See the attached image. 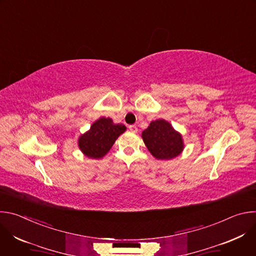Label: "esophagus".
<instances>
[{"label":"esophagus","mask_w":256,"mask_h":256,"mask_svg":"<svg viewBox=\"0 0 256 256\" xmlns=\"http://www.w3.org/2000/svg\"><path fill=\"white\" fill-rule=\"evenodd\" d=\"M128 128L130 132H138V128L136 126H128Z\"/></svg>","instance_id":"obj_1"}]
</instances>
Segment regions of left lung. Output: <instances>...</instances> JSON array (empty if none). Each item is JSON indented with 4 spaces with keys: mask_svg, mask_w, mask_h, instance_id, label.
I'll use <instances>...</instances> for the list:
<instances>
[{
    "mask_svg": "<svg viewBox=\"0 0 256 256\" xmlns=\"http://www.w3.org/2000/svg\"><path fill=\"white\" fill-rule=\"evenodd\" d=\"M142 136L148 150L157 159H172L184 149L181 136L163 120L152 122Z\"/></svg>",
    "mask_w": 256,
    "mask_h": 256,
    "instance_id": "1",
    "label": "left lung"
}]
</instances>
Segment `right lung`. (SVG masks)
I'll use <instances>...</instances> for the list:
<instances>
[{
  "mask_svg": "<svg viewBox=\"0 0 256 256\" xmlns=\"http://www.w3.org/2000/svg\"><path fill=\"white\" fill-rule=\"evenodd\" d=\"M126 128L124 124H114L112 118H101L92 124L89 132L81 136L79 147L89 158H102Z\"/></svg>",
  "mask_w": 256,
  "mask_h": 256,
  "instance_id": "1",
  "label": "right lung"
}]
</instances>
